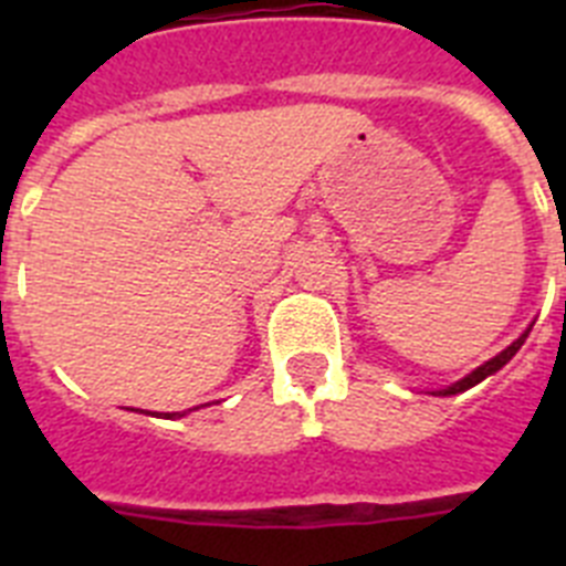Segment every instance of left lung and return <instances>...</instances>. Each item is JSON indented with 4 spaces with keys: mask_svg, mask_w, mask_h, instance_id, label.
Here are the masks:
<instances>
[{
    "mask_svg": "<svg viewBox=\"0 0 566 566\" xmlns=\"http://www.w3.org/2000/svg\"><path fill=\"white\" fill-rule=\"evenodd\" d=\"M527 334H530V328L522 334V337L513 339V343H510L502 354H496V357H493V359H488V363H484V365H479L476 371H470L468 377H462V379H459V382H453V385H448V388H442V391H437L439 397H451V394L468 391V388H473V385H479V382H482V379H488L490 374H496L499 368H504V365H507L510 359L516 357V352L524 345V339H527Z\"/></svg>",
    "mask_w": 566,
    "mask_h": 566,
    "instance_id": "8db88e82",
    "label": "left lung"
}]
</instances>
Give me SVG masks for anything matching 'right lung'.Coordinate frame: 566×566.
<instances>
[{
	"instance_id": "add662e5",
	"label": "right lung",
	"mask_w": 566,
	"mask_h": 566,
	"mask_svg": "<svg viewBox=\"0 0 566 566\" xmlns=\"http://www.w3.org/2000/svg\"><path fill=\"white\" fill-rule=\"evenodd\" d=\"M172 417H184V413H167V419H172Z\"/></svg>"
}]
</instances>
